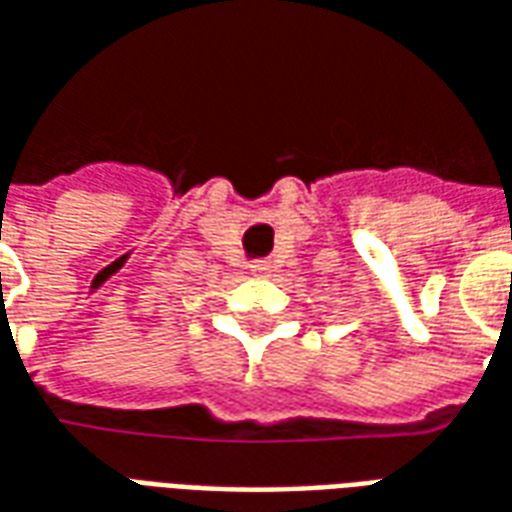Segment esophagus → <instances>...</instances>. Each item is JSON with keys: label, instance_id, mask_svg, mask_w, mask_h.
I'll return each mask as SVG.
<instances>
[{"label": "esophagus", "instance_id": "1", "mask_svg": "<svg viewBox=\"0 0 512 512\" xmlns=\"http://www.w3.org/2000/svg\"><path fill=\"white\" fill-rule=\"evenodd\" d=\"M250 273L259 275V278H267V275L273 273V267H270V262H253L250 264Z\"/></svg>", "mask_w": 512, "mask_h": 512}]
</instances>
